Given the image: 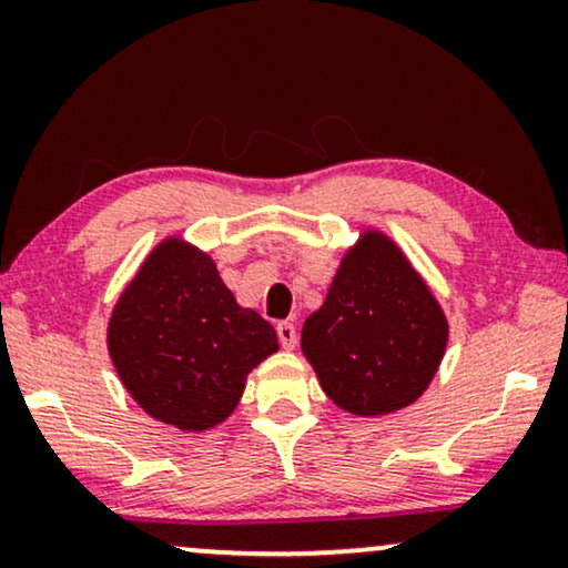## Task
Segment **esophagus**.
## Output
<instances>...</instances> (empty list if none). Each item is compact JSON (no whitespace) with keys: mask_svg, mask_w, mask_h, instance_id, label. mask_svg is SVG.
Wrapping results in <instances>:
<instances>
[{"mask_svg":"<svg viewBox=\"0 0 568 568\" xmlns=\"http://www.w3.org/2000/svg\"><path fill=\"white\" fill-rule=\"evenodd\" d=\"M276 336H278V344L284 348H294L297 346V328H294L292 323H278L276 325Z\"/></svg>","mask_w":568,"mask_h":568,"instance_id":"obj_1","label":"esophagus"}]
</instances>
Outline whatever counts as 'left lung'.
I'll list each match as a JSON object with an SVG mask.
<instances>
[{"label": "left lung", "instance_id": "obj_1", "mask_svg": "<svg viewBox=\"0 0 568 568\" xmlns=\"http://www.w3.org/2000/svg\"><path fill=\"white\" fill-rule=\"evenodd\" d=\"M445 346L439 302L379 232H364L344 255L323 307L302 328V352L325 395L356 416L410 406L429 387Z\"/></svg>", "mask_w": 568, "mask_h": 568}]
</instances>
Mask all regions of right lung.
I'll use <instances>...</instances> for the list:
<instances>
[{
  "label": "right lung",
  "instance_id": "right-lung-1",
  "mask_svg": "<svg viewBox=\"0 0 568 568\" xmlns=\"http://www.w3.org/2000/svg\"><path fill=\"white\" fill-rule=\"evenodd\" d=\"M276 348L271 323L240 307L214 261L178 237L154 247L108 325V352L131 398L183 432L224 422L247 372Z\"/></svg>",
  "mask_w": 568,
  "mask_h": 568
}]
</instances>
